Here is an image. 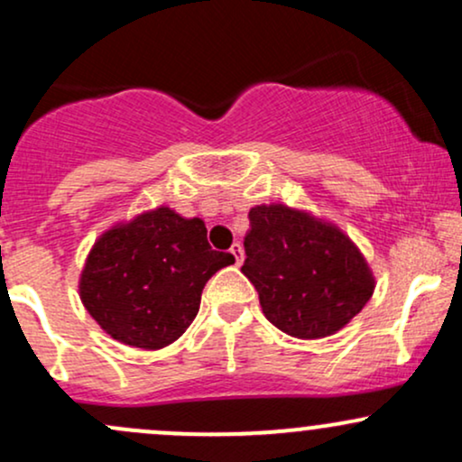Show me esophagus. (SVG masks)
Masks as SVG:
<instances>
[{
	"label": "esophagus",
	"mask_w": 462,
	"mask_h": 462,
	"mask_svg": "<svg viewBox=\"0 0 462 462\" xmlns=\"http://www.w3.org/2000/svg\"><path fill=\"white\" fill-rule=\"evenodd\" d=\"M230 254H232V256H235L236 264H241V263H243V245H241V243H232Z\"/></svg>",
	"instance_id": "esophagus-1"
}]
</instances>
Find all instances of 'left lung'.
Returning <instances> with one entry per match:
<instances>
[{
  "instance_id": "8db88e82",
  "label": "left lung",
  "mask_w": 462,
  "mask_h": 462,
  "mask_svg": "<svg viewBox=\"0 0 462 462\" xmlns=\"http://www.w3.org/2000/svg\"><path fill=\"white\" fill-rule=\"evenodd\" d=\"M243 245L241 272L256 286L264 317L291 337L341 330L374 293L367 263L341 230L282 204L249 210Z\"/></svg>"
}]
</instances>
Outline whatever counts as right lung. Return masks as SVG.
<instances>
[{"mask_svg":"<svg viewBox=\"0 0 462 462\" xmlns=\"http://www.w3.org/2000/svg\"><path fill=\"white\" fill-rule=\"evenodd\" d=\"M232 263V254L210 247L204 221L158 208L95 243L79 298L116 341L161 349L182 337L206 282Z\"/></svg>","mask_w":462,"mask_h":462,"instance_id":"obj_1","label":"right lung"}]
</instances>
